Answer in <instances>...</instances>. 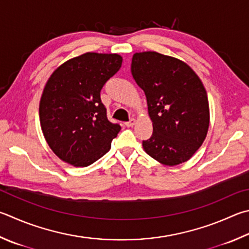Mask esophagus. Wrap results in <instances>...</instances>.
<instances>
[{"label":"esophagus","instance_id":"esophagus-1","mask_svg":"<svg viewBox=\"0 0 249 249\" xmlns=\"http://www.w3.org/2000/svg\"><path fill=\"white\" fill-rule=\"evenodd\" d=\"M135 123H136V120H135L134 117H132V119H130L128 122H126L125 125L128 126V127H132V126L135 125Z\"/></svg>","mask_w":249,"mask_h":249}]
</instances>
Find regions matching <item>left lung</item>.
Wrapping results in <instances>:
<instances>
[{
  "instance_id": "1",
  "label": "left lung",
  "mask_w": 249,
  "mask_h": 249,
  "mask_svg": "<svg viewBox=\"0 0 249 249\" xmlns=\"http://www.w3.org/2000/svg\"><path fill=\"white\" fill-rule=\"evenodd\" d=\"M132 75L147 98L151 137L149 156L165 165L191 159L209 127V102L201 80L186 63L157 52L135 53Z\"/></svg>"
}]
</instances>
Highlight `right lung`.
<instances>
[{"mask_svg": "<svg viewBox=\"0 0 249 249\" xmlns=\"http://www.w3.org/2000/svg\"><path fill=\"white\" fill-rule=\"evenodd\" d=\"M119 54L85 53L53 71L40 100V124L50 148L66 163L87 166L110 150L120 124L107 120L100 92L115 75Z\"/></svg>", "mask_w": 249, "mask_h": 249, "instance_id": "right-lung-1", "label": "right lung"}]
</instances>
